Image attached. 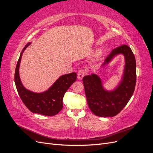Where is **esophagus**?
Returning <instances> with one entry per match:
<instances>
[{"instance_id":"obj_1","label":"esophagus","mask_w":153,"mask_h":153,"mask_svg":"<svg viewBox=\"0 0 153 153\" xmlns=\"http://www.w3.org/2000/svg\"><path fill=\"white\" fill-rule=\"evenodd\" d=\"M86 73V71L84 70V69H80V70L78 71V74H77V78L79 80H81L82 78L84 76V75H85Z\"/></svg>"}]
</instances>
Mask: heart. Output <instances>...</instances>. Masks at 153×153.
Masks as SVG:
<instances>
[{"label":"heart","mask_w":153,"mask_h":153,"mask_svg":"<svg viewBox=\"0 0 153 153\" xmlns=\"http://www.w3.org/2000/svg\"><path fill=\"white\" fill-rule=\"evenodd\" d=\"M102 53H103V52H102V51H101V50L99 49L97 50L94 55V60H98L99 59H100L101 55H102Z\"/></svg>","instance_id":"obj_1"}]
</instances>
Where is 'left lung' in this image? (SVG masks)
<instances>
[{"label":"left lung","mask_w":153,"mask_h":153,"mask_svg":"<svg viewBox=\"0 0 153 153\" xmlns=\"http://www.w3.org/2000/svg\"><path fill=\"white\" fill-rule=\"evenodd\" d=\"M123 55L125 64L121 80L114 90L105 89L101 78L91 74L83 78L89 107L99 117H114L124 108L131 98L136 85V61L132 50L127 45L114 49L105 59V66L118 55Z\"/></svg>","instance_id":"1"}]
</instances>
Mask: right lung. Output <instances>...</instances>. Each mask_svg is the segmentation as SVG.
I'll return each instance as SVG.
<instances>
[{"label": "right lung", "mask_w": 153, "mask_h": 153, "mask_svg": "<svg viewBox=\"0 0 153 153\" xmlns=\"http://www.w3.org/2000/svg\"><path fill=\"white\" fill-rule=\"evenodd\" d=\"M30 44V42L27 43L22 50L16 64L15 74L16 89L23 103L30 112L46 116H53L62 110L64 95L76 81V73H71L61 76L48 90L39 93L27 89L21 82L19 68L22 54Z\"/></svg>", "instance_id": "right-lung-1"}]
</instances>
